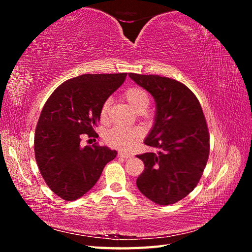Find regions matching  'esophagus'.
<instances>
[{
	"label": "esophagus",
	"mask_w": 252,
	"mask_h": 252,
	"mask_svg": "<svg viewBox=\"0 0 252 252\" xmlns=\"http://www.w3.org/2000/svg\"><path fill=\"white\" fill-rule=\"evenodd\" d=\"M119 156L122 158H131L132 155L129 153H126V152H119Z\"/></svg>",
	"instance_id": "esophagus-1"
}]
</instances>
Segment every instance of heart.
I'll use <instances>...</instances> for the list:
<instances>
[{
    "instance_id": "heart-1",
    "label": "heart",
    "mask_w": 252,
    "mask_h": 252,
    "mask_svg": "<svg viewBox=\"0 0 252 252\" xmlns=\"http://www.w3.org/2000/svg\"><path fill=\"white\" fill-rule=\"evenodd\" d=\"M125 98L136 112H143L147 109L149 105L148 94L141 88L132 87L125 92ZM109 101L106 100L100 108V120L106 122L108 120ZM142 137V132L136 127H112L106 133L105 140L110 146L116 147L121 151H129L135 147Z\"/></svg>"
}]
</instances>
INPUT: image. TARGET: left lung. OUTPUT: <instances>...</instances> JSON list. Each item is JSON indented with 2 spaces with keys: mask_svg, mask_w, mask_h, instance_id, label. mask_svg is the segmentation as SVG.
I'll list each match as a JSON object with an SVG mask.
<instances>
[{
  "mask_svg": "<svg viewBox=\"0 0 252 252\" xmlns=\"http://www.w3.org/2000/svg\"><path fill=\"white\" fill-rule=\"evenodd\" d=\"M129 77L155 99V122L144 143L160 149L137 155L145 167L137 189L157 205H172L195 189L207 164L210 145L205 116L183 83L154 74Z\"/></svg>",
  "mask_w": 252,
  "mask_h": 252,
  "instance_id": "1",
  "label": "left lung"
}]
</instances>
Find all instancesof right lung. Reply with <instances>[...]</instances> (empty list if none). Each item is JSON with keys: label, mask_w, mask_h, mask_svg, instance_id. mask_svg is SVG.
Listing matches in <instances>:
<instances>
[{"label": "right lung", "mask_w": 252, "mask_h": 252, "mask_svg": "<svg viewBox=\"0 0 252 252\" xmlns=\"http://www.w3.org/2000/svg\"><path fill=\"white\" fill-rule=\"evenodd\" d=\"M126 73L82 74L61 84L46 100L34 134V154L51 190L68 201L92 189L104 167L115 159L107 146L80 145L93 136L107 98L125 82Z\"/></svg>", "instance_id": "add662e5"}]
</instances>
